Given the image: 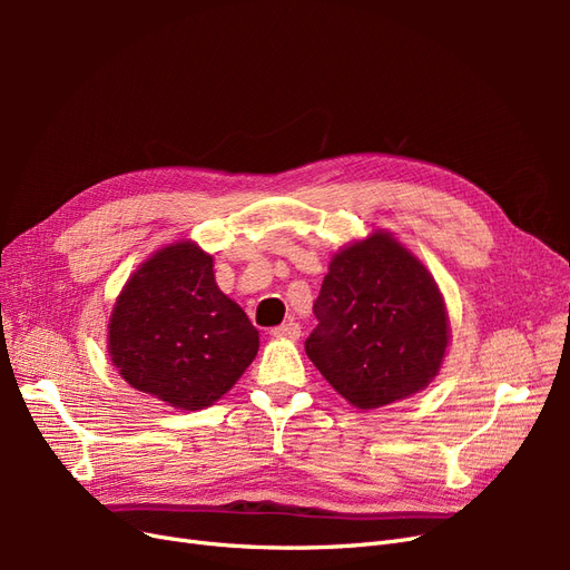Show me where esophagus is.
I'll return each mask as SVG.
<instances>
[{"mask_svg": "<svg viewBox=\"0 0 570 570\" xmlns=\"http://www.w3.org/2000/svg\"><path fill=\"white\" fill-rule=\"evenodd\" d=\"M271 335L278 337V340H299L302 327H299L297 323L289 321V323H283V325H278V327H273Z\"/></svg>", "mask_w": 570, "mask_h": 570, "instance_id": "esophagus-1", "label": "esophagus"}]
</instances>
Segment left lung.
<instances>
[{
	"label": "left lung",
	"mask_w": 570,
	"mask_h": 570,
	"mask_svg": "<svg viewBox=\"0 0 570 570\" xmlns=\"http://www.w3.org/2000/svg\"><path fill=\"white\" fill-rule=\"evenodd\" d=\"M314 314L306 356L364 411L423 392L440 375L452 337L433 273L383 228L333 254Z\"/></svg>",
	"instance_id": "left-lung-1"
}]
</instances>
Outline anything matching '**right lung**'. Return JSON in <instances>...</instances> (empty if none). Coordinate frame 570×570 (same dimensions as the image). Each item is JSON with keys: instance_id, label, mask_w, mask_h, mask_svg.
Here are the masks:
<instances>
[{"instance_id": "right-lung-1", "label": "right lung", "mask_w": 570, "mask_h": 570, "mask_svg": "<svg viewBox=\"0 0 570 570\" xmlns=\"http://www.w3.org/2000/svg\"><path fill=\"white\" fill-rule=\"evenodd\" d=\"M124 381L180 411L218 402L258 352V331L214 278L195 239L154 252L126 281L107 325Z\"/></svg>"}]
</instances>
